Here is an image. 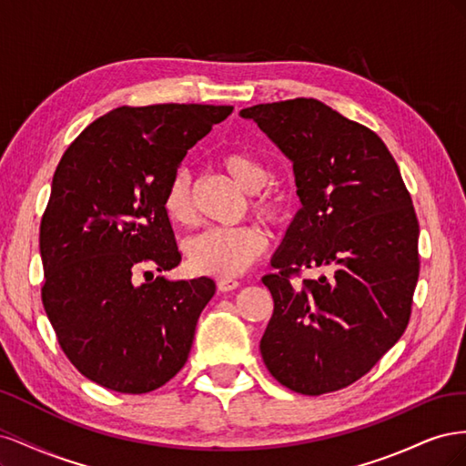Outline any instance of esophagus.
Masks as SVG:
<instances>
[{"label":"esophagus","mask_w":466,"mask_h":466,"mask_svg":"<svg viewBox=\"0 0 466 466\" xmlns=\"http://www.w3.org/2000/svg\"><path fill=\"white\" fill-rule=\"evenodd\" d=\"M238 286H241V284H238V281L233 279V278H223V279L218 281L219 291H233V289H237Z\"/></svg>","instance_id":"34e87169"}]
</instances>
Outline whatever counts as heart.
<instances>
[{"mask_svg": "<svg viewBox=\"0 0 466 466\" xmlns=\"http://www.w3.org/2000/svg\"><path fill=\"white\" fill-rule=\"evenodd\" d=\"M223 171L248 194L258 192L268 180L266 167L248 153L231 151L221 157ZM257 214L264 219H276L279 202L274 196H258L252 202ZM163 209L167 218L177 225H188L194 219L192 185L188 173H177L163 196ZM262 233L243 225V228H209L187 243V258L194 272L214 278L241 276L264 250Z\"/></svg>", "mask_w": 466, "mask_h": 466, "instance_id": "obj_1", "label": "heart"}]
</instances>
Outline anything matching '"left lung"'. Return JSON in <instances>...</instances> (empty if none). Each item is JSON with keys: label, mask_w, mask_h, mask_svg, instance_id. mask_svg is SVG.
<instances>
[{"label": "left lung", "mask_w": 466, "mask_h": 466, "mask_svg": "<svg viewBox=\"0 0 466 466\" xmlns=\"http://www.w3.org/2000/svg\"><path fill=\"white\" fill-rule=\"evenodd\" d=\"M258 124L293 165L301 209L262 278L274 313L260 354L301 394L344 389L399 342L418 281V219L399 165L375 132L317 98L255 105ZM305 267L319 272L293 287Z\"/></svg>", "instance_id": "obj_1"}]
</instances>
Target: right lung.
<instances>
[{"label":"right lung","instance_id":"1","mask_svg":"<svg viewBox=\"0 0 466 466\" xmlns=\"http://www.w3.org/2000/svg\"><path fill=\"white\" fill-rule=\"evenodd\" d=\"M233 112L214 105L120 106L69 146L40 223L42 303L67 360L105 389L142 394L187 363L211 278L180 262L163 196L187 151Z\"/></svg>","mask_w":466,"mask_h":466}]
</instances>
